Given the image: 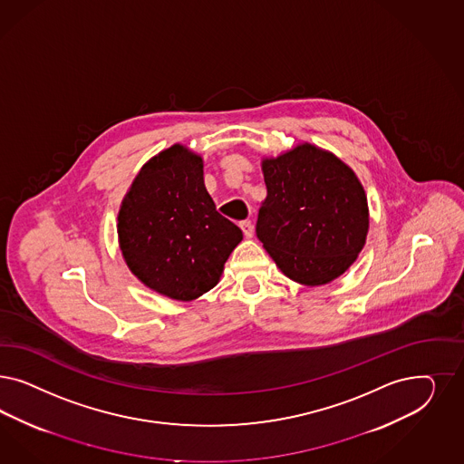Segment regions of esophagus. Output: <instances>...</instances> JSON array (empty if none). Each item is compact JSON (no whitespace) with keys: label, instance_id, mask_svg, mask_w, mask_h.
<instances>
[{"label":"esophagus","instance_id":"obj_1","mask_svg":"<svg viewBox=\"0 0 464 464\" xmlns=\"http://www.w3.org/2000/svg\"><path fill=\"white\" fill-rule=\"evenodd\" d=\"M240 228H242V232H244V237H246V239H251V237H253L255 228H253V224H251L249 220L240 222Z\"/></svg>","mask_w":464,"mask_h":464}]
</instances>
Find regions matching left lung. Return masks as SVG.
<instances>
[{"label":"left lung","mask_w":464,"mask_h":464,"mask_svg":"<svg viewBox=\"0 0 464 464\" xmlns=\"http://www.w3.org/2000/svg\"><path fill=\"white\" fill-rule=\"evenodd\" d=\"M261 170L266 198L256 236L276 266L305 286L342 276L369 232L367 195L357 174L334 153L311 143L265 157Z\"/></svg>","instance_id":"left-lung-1"}]
</instances>
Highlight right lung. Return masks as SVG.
<instances>
[{"instance_id":"1","label":"right lung","mask_w":464,"mask_h":464,"mask_svg":"<svg viewBox=\"0 0 464 464\" xmlns=\"http://www.w3.org/2000/svg\"><path fill=\"white\" fill-rule=\"evenodd\" d=\"M118 239L141 284L189 302L218 284L242 230L215 208L201 155L176 143L151 157L131 182L118 213Z\"/></svg>"}]
</instances>
